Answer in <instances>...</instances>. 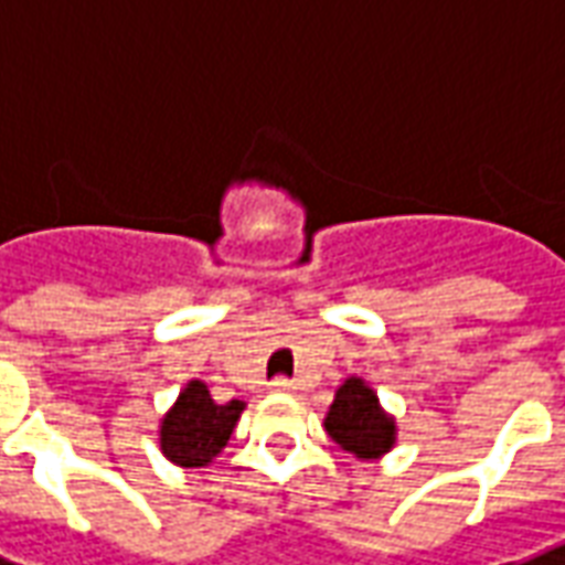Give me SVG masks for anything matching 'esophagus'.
Instances as JSON below:
<instances>
[{
	"label": "esophagus",
	"instance_id": "34e87169",
	"mask_svg": "<svg viewBox=\"0 0 565 565\" xmlns=\"http://www.w3.org/2000/svg\"><path fill=\"white\" fill-rule=\"evenodd\" d=\"M269 391L271 393H294L296 391V384L290 379H275L269 384Z\"/></svg>",
	"mask_w": 565,
	"mask_h": 565
}]
</instances>
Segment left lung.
<instances>
[{"instance_id": "left-lung-1", "label": "left lung", "mask_w": 565, "mask_h": 565, "mask_svg": "<svg viewBox=\"0 0 565 565\" xmlns=\"http://www.w3.org/2000/svg\"><path fill=\"white\" fill-rule=\"evenodd\" d=\"M327 436L356 460H381L396 445V417L384 412L379 393L360 375L344 379L323 417Z\"/></svg>"}]
</instances>
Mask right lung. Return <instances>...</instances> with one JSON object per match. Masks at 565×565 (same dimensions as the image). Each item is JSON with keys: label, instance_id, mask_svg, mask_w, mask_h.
Masks as SVG:
<instances>
[{"label": "right lung", "instance_id": "1", "mask_svg": "<svg viewBox=\"0 0 565 565\" xmlns=\"http://www.w3.org/2000/svg\"><path fill=\"white\" fill-rule=\"evenodd\" d=\"M242 412V399L217 405L211 399L205 381H186L157 429L162 457L181 469H205L226 448Z\"/></svg>", "mask_w": 565, "mask_h": 565}]
</instances>
